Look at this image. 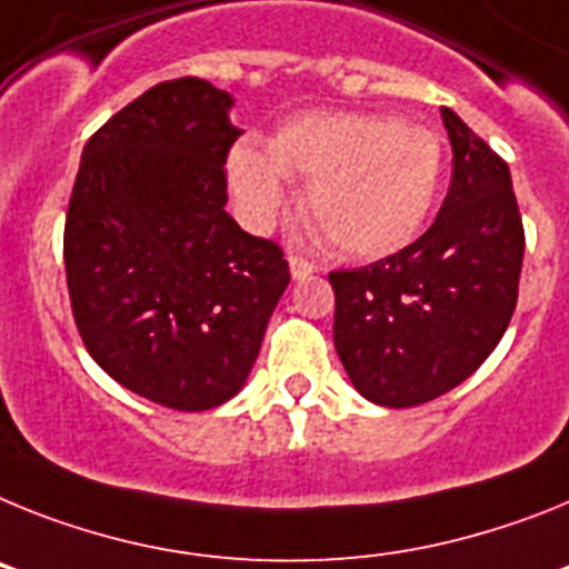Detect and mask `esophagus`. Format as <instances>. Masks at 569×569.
<instances>
[{"label":"esophagus","mask_w":569,"mask_h":569,"mask_svg":"<svg viewBox=\"0 0 569 569\" xmlns=\"http://www.w3.org/2000/svg\"><path fill=\"white\" fill-rule=\"evenodd\" d=\"M289 269H291V278H295V280H306L315 271V266L309 263V260H303V257L291 254L289 257Z\"/></svg>","instance_id":"obj_1"}]
</instances>
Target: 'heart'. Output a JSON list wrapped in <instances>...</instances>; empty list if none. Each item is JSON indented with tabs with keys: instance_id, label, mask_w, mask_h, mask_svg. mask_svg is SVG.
Here are the masks:
<instances>
[{
	"instance_id": "obj_1",
	"label": "heart",
	"mask_w": 569,
	"mask_h": 569,
	"mask_svg": "<svg viewBox=\"0 0 569 569\" xmlns=\"http://www.w3.org/2000/svg\"><path fill=\"white\" fill-rule=\"evenodd\" d=\"M441 142L421 126L349 111L303 113L266 140L237 146L229 186L251 229H269L306 182L303 209L349 257H383L418 234L441 180Z\"/></svg>"
}]
</instances>
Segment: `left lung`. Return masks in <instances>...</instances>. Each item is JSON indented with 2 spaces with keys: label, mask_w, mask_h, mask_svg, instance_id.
I'll return each instance as SVG.
<instances>
[{
  "label": "left lung",
  "mask_w": 569,
  "mask_h": 569,
  "mask_svg": "<svg viewBox=\"0 0 569 569\" xmlns=\"http://www.w3.org/2000/svg\"><path fill=\"white\" fill-rule=\"evenodd\" d=\"M452 182L412 246L332 271L335 349L378 407H418L456 389L503 338L518 300L523 226L510 168L456 111L441 108Z\"/></svg>",
  "instance_id": "left-lung-1"
}]
</instances>
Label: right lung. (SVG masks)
I'll return each mask as SVG.
<instances>
[{
    "label": "right lung",
    "instance_id": "1",
    "mask_svg": "<svg viewBox=\"0 0 569 569\" xmlns=\"http://www.w3.org/2000/svg\"><path fill=\"white\" fill-rule=\"evenodd\" d=\"M234 97L206 79L148 88L86 142L66 274L91 358L140 398L202 412L234 398L289 286L271 240L226 214Z\"/></svg>",
    "mask_w": 569,
    "mask_h": 569
}]
</instances>
